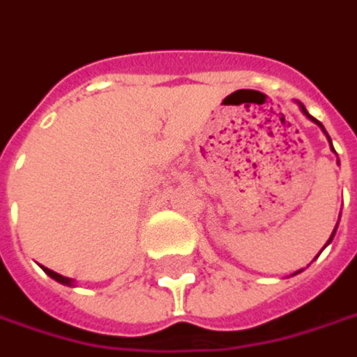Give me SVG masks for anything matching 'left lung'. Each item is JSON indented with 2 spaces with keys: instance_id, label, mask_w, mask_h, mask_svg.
Instances as JSON below:
<instances>
[{
  "instance_id": "obj_1",
  "label": "left lung",
  "mask_w": 357,
  "mask_h": 357,
  "mask_svg": "<svg viewBox=\"0 0 357 357\" xmlns=\"http://www.w3.org/2000/svg\"><path fill=\"white\" fill-rule=\"evenodd\" d=\"M300 107H302V111H304V113H306V115H308V111H306V107H304V105H300ZM308 117H310V119H312V121H314V123H319V126H321V128H322V123H321V121H319V119H314V117H312V115H308ZM322 132H324V134H326V130H324V128H322ZM328 142H331V138H328ZM333 234H335V231H333ZM331 240H333V236H331ZM331 240H328V242H331Z\"/></svg>"
}]
</instances>
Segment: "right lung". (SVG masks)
Masks as SVG:
<instances>
[{
    "instance_id": "1",
    "label": "right lung",
    "mask_w": 357,
    "mask_h": 357,
    "mask_svg": "<svg viewBox=\"0 0 357 357\" xmlns=\"http://www.w3.org/2000/svg\"><path fill=\"white\" fill-rule=\"evenodd\" d=\"M45 273H47L51 279H55V281H59V283H63V285H70V283H72V279H68V277H63V275H59V273L51 271V268H45Z\"/></svg>"
}]
</instances>
